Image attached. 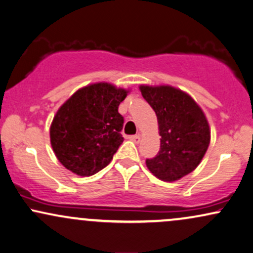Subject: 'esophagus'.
<instances>
[{
    "instance_id": "esophagus-1",
    "label": "esophagus",
    "mask_w": 253,
    "mask_h": 253,
    "mask_svg": "<svg viewBox=\"0 0 253 253\" xmlns=\"http://www.w3.org/2000/svg\"><path fill=\"white\" fill-rule=\"evenodd\" d=\"M129 139L134 141L135 143H139L140 142V135H130Z\"/></svg>"
}]
</instances>
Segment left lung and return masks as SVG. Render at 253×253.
<instances>
[{"mask_svg": "<svg viewBox=\"0 0 253 253\" xmlns=\"http://www.w3.org/2000/svg\"><path fill=\"white\" fill-rule=\"evenodd\" d=\"M142 97L158 117L160 150L146 165L154 176L166 182L180 180L202 161L210 143L209 124L195 100L168 85L140 86Z\"/></svg>", "mask_w": 253, "mask_h": 253, "instance_id": "obj_1", "label": "left lung"}]
</instances>
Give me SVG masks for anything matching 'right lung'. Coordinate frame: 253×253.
Returning <instances> with one entry per match:
<instances>
[{
	"instance_id": "obj_1",
	"label": "right lung",
	"mask_w": 253,
	"mask_h": 253,
	"mask_svg": "<svg viewBox=\"0 0 253 253\" xmlns=\"http://www.w3.org/2000/svg\"><path fill=\"white\" fill-rule=\"evenodd\" d=\"M128 91L97 83L76 92L57 111L50 127L53 152L64 167L91 176L106 167L124 137V117L118 112Z\"/></svg>"
}]
</instances>
